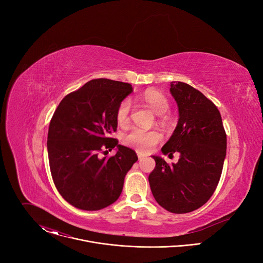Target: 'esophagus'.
<instances>
[{
  "mask_svg": "<svg viewBox=\"0 0 263 263\" xmlns=\"http://www.w3.org/2000/svg\"><path fill=\"white\" fill-rule=\"evenodd\" d=\"M137 156H138V159H139V161H141V160H143V159L145 158V156H144L143 154H141V153H137Z\"/></svg>",
  "mask_w": 263,
  "mask_h": 263,
  "instance_id": "esophagus-1",
  "label": "esophagus"
}]
</instances>
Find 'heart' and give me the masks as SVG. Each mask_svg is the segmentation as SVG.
<instances>
[{"label": "heart", "instance_id": "b5f03b06", "mask_svg": "<svg viewBox=\"0 0 263 263\" xmlns=\"http://www.w3.org/2000/svg\"><path fill=\"white\" fill-rule=\"evenodd\" d=\"M139 100L146 106L151 108L156 115H164L168 110L170 104L164 95L157 90L147 89L140 97ZM131 109L130 100L126 99L122 101L117 110V121L121 126L128 124L129 114ZM161 140V135L157 131H145L139 128L132 129L128 134L124 136V142L138 151L146 152L151 149Z\"/></svg>", "mask_w": 263, "mask_h": 263}]
</instances>
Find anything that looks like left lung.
I'll return each mask as SVG.
<instances>
[{
	"label": "left lung",
	"mask_w": 263,
	"mask_h": 263,
	"mask_svg": "<svg viewBox=\"0 0 263 263\" xmlns=\"http://www.w3.org/2000/svg\"><path fill=\"white\" fill-rule=\"evenodd\" d=\"M179 120L162 146L164 155L180 153L177 163L168 165L159 156L148 176L156 202L173 213L192 212L203 206L218 184L226 157L227 135L217 107L193 86L173 81Z\"/></svg>",
	"instance_id": "left-lung-1"
}]
</instances>
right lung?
I'll list each match as a JSON object with an SVG mask.
<instances>
[{
    "label": "right lung",
    "mask_w": 263,
    "mask_h": 263,
    "mask_svg": "<svg viewBox=\"0 0 263 263\" xmlns=\"http://www.w3.org/2000/svg\"><path fill=\"white\" fill-rule=\"evenodd\" d=\"M132 91L129 83L93 79L65 96L54 112L47 142L50 170L59 194L76 208L100 210L122 194L138 158L109 135L118 128L119 105ZM116 146L115 157L98 158L99 152Z\"/></svg>",
    "instance_id": "obj_1"
}]
</instances>
